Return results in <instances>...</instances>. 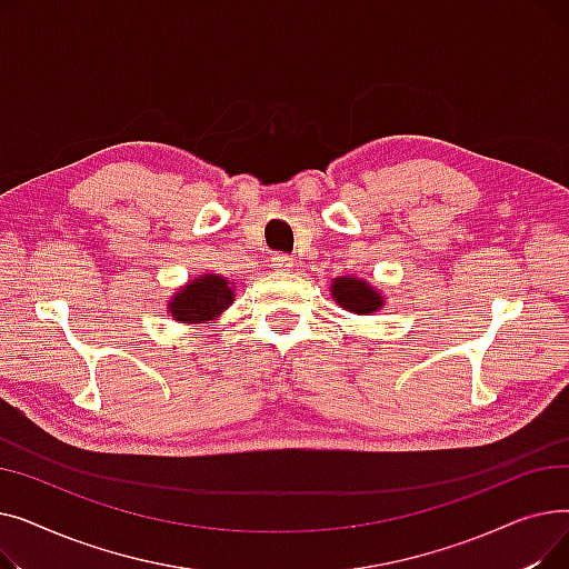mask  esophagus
I'll use <instances>...</instances> for the list:
<instances>
[{
	"label": "esophagus",
	"instance_id": "1",
	"mask_svg": "<svg viewBox=\"0 0 569 569\" xmlns=\"http://www.w3.org/2000/svg\"><path fill=\"white\" fill-rule=\"evenodd\" d=\"M272 264L279 269V272H288V269H290L295 262H292V258L286 256V253H274V256H272Z\"/></svg>",
	"mask_w": 569,
	"mask_h": 569
}]
</instances>
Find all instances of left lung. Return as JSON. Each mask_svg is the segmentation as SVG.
<instances>
[{
	"instance_id": "obj_1",
	"label": "left lung",
	"mask_w": 569,
	"mask_h": 569,
	"mask_svg": "<svg viewBox=\"0 0 569 569\" xmlns=\"http://www.w3.org/2000/svg\"><path fill=\"white\" fill-rule=\"evenodd\" d=\"M332 300L355 316H371L385 307V295L367 279L337 277L330 286Z\"/></svg>"
}]
</instances>
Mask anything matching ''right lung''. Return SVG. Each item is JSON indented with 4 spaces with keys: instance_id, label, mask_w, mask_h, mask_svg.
Returning <instances> with one entry per match:
<instances>
[{
    "instance_id": "1",
    "label": "right lung",
    "mask_w": 569,
    "mask_h": 569,
    "mask_svg": "<svg viewBox=\"0 0 569 569\" xmlns=\"http://www.w3.org/2000/svg\"><path fill=\"white\" fill-rule=\"evenodd\" d=\"M234 302V283L214 272H202L189 283L179 286L168 300L172 320L184 325H207L219 320Z\"/></svg>"
}]
</instances>
